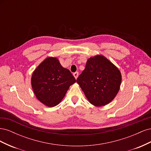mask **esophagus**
Here are the masks:
<instances>
[{
  "label": "esophagus",
  "instance_id": "esophagus-1",
  "mask_svg": "<svg viewBox=\"0 0 151 151\" xmlns=\"http://www.w3.org/2000/svg\"><path fill=\"white\" fill-rule=\"evenodd\" d=\"M73 75H74V77H75L76 79L77 78V77H78V76H79V73L77 72H74V74H73Z\"/></svg>",
  "mask_w": 151,
  "mask_h": 151
}]
</instances>
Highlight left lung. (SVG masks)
<instances>
[{"label":"left lung","mask_w":151,"mask_h":151,"mask_svg":"<svg viewBox=\"0 0 151 151\" xmlns=\"http://www.w3.org/2000/svg\"><path fill=\"white\" fill-rule=\"evenodd\" d=\"M122 82L118 68L103 55L89 58L85 69L77 79L90 103L104 106L115 98Z\"/></svg>","instance_id":"obj_1"}]
</instances>
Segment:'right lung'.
<instances>
[{"label": "right lung", "instance_id": "1", "mask_svg": "<svg viewBox=\"0 0 151 151\" xmlns=\"http://www.w3.org/2000/svg\"><path fill=\"white\" fill-rule=\"evenodd\" d=\"M76 79L69 70L63 68L57 58L48 57L36 68L31 77V86L36 97L46 106L60 103Z\"/></svg>", "mask_w": 151, "mask_h": 151}]
</instances>
